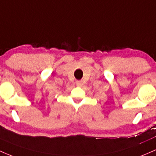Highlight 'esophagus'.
<instances>
[{"mask_svg": "<svg viewBox=\"0 0 156 156\" xmlns=\"http://www.w3.org/2000/svg\"><path fill=\"white\" fill-rule=\"evenodd\" d=\"M82 84H83L82 81H76V85H77V86H78V87L82 86Z\"/></svg>", "mask_w": 156, "mask_h": 156, "instance_id": "esophagus-1", "label": "esophagus"}]
</instances>
